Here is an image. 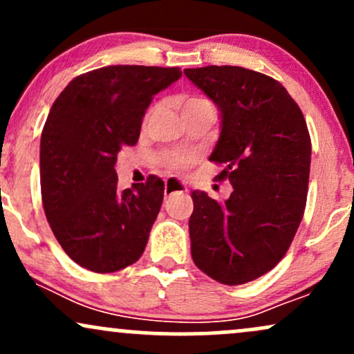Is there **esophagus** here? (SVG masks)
<instances>
[{
	"instance_id": "34e87169",
	"label": "esophagus",
	"mask_w": 354,
	"mask_h": 354,
	"mask_svg": "<svg viewBox=\"0 0 354 354\" xmlns=\"http://www.w3.org/2000/svg\"><path fill=\"white\" fill-rule=\"evenodd\" d=\"M186 189H188L186 185L180 180H174V178H166L165 180V196L174 193H185Z\"/></svg>"
}]
</instances>
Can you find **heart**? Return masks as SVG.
I'll use <instances>...</instances> for the list:
<instances>
[{
  "mask_svg": "<svg viewBox=\"0 0 354 354\" xmlns=\"http://www.w3.org/2000/svg\"><path fill=\"white\" fill-rule=\"evenodd\" d=\"M196 108H213L209 100L203 98V96H191V98H186L181 103V111H189V109H196ZM191 163V156L189 154H166L163 156V165L169 169H185L186 166Z\"/></svg>",
  "mask_w": 354,
  "mask_h": 354,
  "instance_id": "1",
  "label": "heart"
}]
</instances>
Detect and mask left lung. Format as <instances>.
I'll return each mask as SVG.
<instances>
[{"mask_svg":"<svg viewBox=\"0 0 354 354\" xmlns=\"http://www.w3.org/2000/svg\"><path fill=\"white\" fill-rule=\"evenodd\" d=\"M221 113L209 161L230 180L225 203L193 191L191 256L203 273L234 286L281 261L304 214L311 138L296 101L279 81L241 66L188 68Z\"/></svg>","mask_w":354,"mask_h":354,"instance_id":"1","label":"left lung"}]
</instances>
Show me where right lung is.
<instances>
[{
  "label": "right lung",
  "mask_w": 354,
  "mask_h": 354,
  "mask_svg": "<svg viewBox=\"0 0 354 354\" xmlns=\"http://www.w3.org/2000/svg\"><path fill=\"white\" fill-rule=\"evenodd\" d=\"M180 68L116 64L76 76L53 103L39 145L44 214L61 248L95 273H115L143 254L165 183L118 189L116 158L135 146L153 96Z\"/></svg>",
  "instance_id": "1"
}]
</instances>
